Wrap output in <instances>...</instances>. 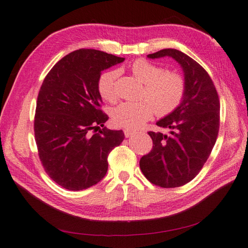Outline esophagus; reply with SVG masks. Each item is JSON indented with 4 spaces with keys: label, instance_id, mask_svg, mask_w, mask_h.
I'll return each instance as SVG.
<instances>
[{
    "label": "esophagus",
    "instance_id": "34e87169",
    "mask_svg": "<svg viewBox=\"0 0 248 248\" xmlns=\"http://www.w3.org/2000/svg\"><path fill=\"white\" fill-rule=\"evenodd\" d=\"M124 134H125L126 138H130L131 136H133V134H134V131H132L130 129H125L124 130Z\"/></svg>",
    "mask_w": 248,
    "mask_h": 248
}]
</instances>
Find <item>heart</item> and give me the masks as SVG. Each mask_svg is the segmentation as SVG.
<instances>
[{
  "label": "heart",
  "mask_w": 248,
  "mask_h": 248,
  "mask_svg": "<svg viewBox=\"0 0 248 248\" xmlns=\"http://www.w3.org/2000/svg\"><path fill=\"white\" fill-rule=\"evenodd\" d=\"M133 76L144 82L140 98L137 102H122L111 111V119L117 126L127 129H138L152 118L154 112L158 117H166L176 110L182 103L186 82L176 71L164 70L145 59H138L131 64ZM117 70L102 72L97 80V90L104 100H117Z\"/></svg>",
  "instance_id": "heart-1"
}]
</instances>
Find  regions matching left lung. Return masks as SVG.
I'll return each mask as SVG.
<instances>
[{"mask_svg": "<svg viewBox=\"0 0 248 248\" xmlns=\"http://www.w3.org/2000/svg\"><path fill=\"white\" fill-rule=\"evenodd\" d=\"M166 56L182 66L186 92L180 107L156 123L170 132H148L153 147L140 158V168L152 184L174 188L190 182L211 154L219 130L220 103L213 80L193 59L174 48L148 55Z\"/></svg>", "mask_w": 248, "mask_h": 248, "instance_id": "8db88e82", "label": "left lung"}]
</instances>
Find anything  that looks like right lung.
Listing matches in <instances>:
<instances>
[{
  "label": "right lung",
  "mask_w": 248,
  "mask_h": 248,
  "mask_svg": "<svg viewBox=\"0 0 248 248\" xmlns=\"http://www.w3.org/2000/svg\"><path fill=\"white\" fill-rule=\"evenodd\" d=\"M124 60L80 48L60 60L42 82L35 140L44 170L63 188L78 191L98 183L108 171V154L124 140L122 130L103 127L108 116L97 90L101 71Z\"/></svg>",
  "instance_id": "right-lung-1"
}]
</instances>
